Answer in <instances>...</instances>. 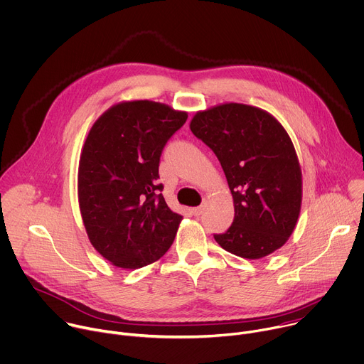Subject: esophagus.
<instances>
[{"instance_id":"1","label":"esophagus","mask_w":364,"mask_h":364,"mask_svg":"<svg viewBox=\"0 0 364 364\" xmlns=\"http://www.w3.org/2000/svg\"><path fill=\"white\" fill-rule=\"evenodd\" d=\"M202 212H203V206H196V208L191 209V213L195 215V216H199Z\"/></svg>"}]
</instances>
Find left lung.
<instances>
[{"label":"left lung","mask_w":364,"mask_h":364,"mask_svg":"<svg viewBox=\"0 0 364 364\" xmlns=\"http://www.w3.org/2000/svg\"><path fill=\"white\" fill-rule=\"evenodd\" d=\"M189 127L216 155L234 198V223L215 241L248 259L281 248L303 196L299 158L281 123L262 109L225 103L198 112Z\"/></svg>","instance_id":"left-lung-1"}]
</instances>
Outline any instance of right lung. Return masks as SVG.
Masks as SVG:
<instances>
[{
	"mask_svg": "<svg viewBox=\"0 0 364 364\" xmlns=\"http://www.w3.org/2000/svg\"><path fill=\"white\" fill-rule=\"evenodd\" d=\"M186 112L151 100L114 105L92 126L79 164V205L92 245L113 265L136 269L171 248L182 216L166 205L162 151Z\"/></svg>",
	"mask_w": 364,
	"mask_h": 364,
	"instance_id": "obj_1",
	"label": "right lung"
}]
</instances>
